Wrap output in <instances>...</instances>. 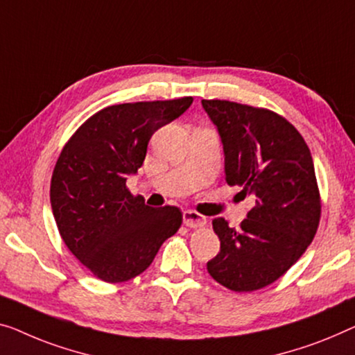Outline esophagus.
Listing matches in <instances>:
<instances>
[{
    "instance_id": "obj_1",
    "label": "esophagus",
    "mask_w": 355,
    "mask_h": 355,
    "mask_svg": "<svg viewBox=\"0 0 355 355\" xmlns=\"http://www.w3.org/2000/svg\"><path fill=\"white\" fill-rule=\"evenodd\" d=\"M183 223L187 225L188 228H202V226L207 225V218L194 210H184L183 211Z\"/></svg>"
}]
</instances>
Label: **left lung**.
<instances>
[{"label": "left lung", "mask_w": 355, "mask_h": 355, "mask_svg": "<svg viewBox=\"0 0 355 355\" xmlns=\"http://www.w3.org/2000/svg\"><path fill=\"white\" fill-rule=\"evenodd\" d=\"M202 107L221 137L226 183L255 198L239 228L211 221L220 253L207 271L232 292H253L284 276L314 239L322 204L313 156L295 125L271 110L230 100Z\"/></svg>", "instance_id": "8db88e82"}]
</instances>
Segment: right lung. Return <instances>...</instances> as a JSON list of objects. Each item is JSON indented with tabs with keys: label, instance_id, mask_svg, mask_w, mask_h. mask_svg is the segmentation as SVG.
Returning <instances> with one entry per match:
<instances>
[{
	"label": "right lung",
	"instance_id": "obj_1",
	"mask_svg": "<svg viewBox=\"0 0 355 355\" xmlns=\"http://www.w3.org/2000/svg\"><path fill=\"white\" fill-rule=\"evenodd\" d=\"M191 103L182 97L111 105L63 146L51 180L52 214L68 250L103 282L144 272L182 226V210L150 207L125 180L144 164L151 135Z\"/></svg>",
	"mask_w": 355,
	"mask_h": 355
}]
</instances>
